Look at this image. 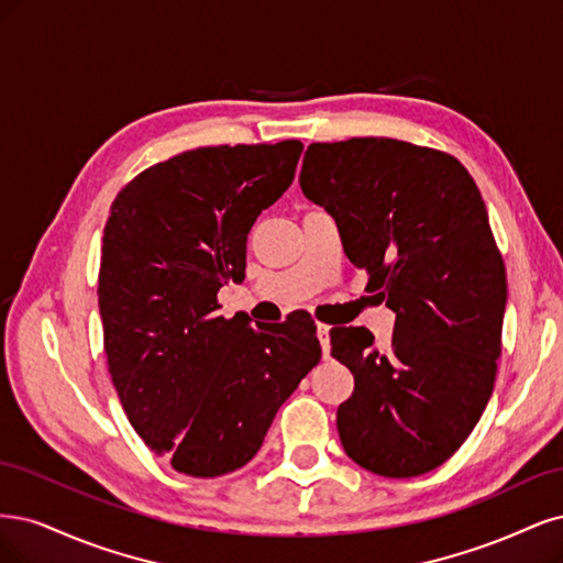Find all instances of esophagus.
<instances>
[{"label": "esophagus", "mask_w": 563, "mask_h": 563, "mask_svg": "<svg viewBox=\"0 0 563 563\" xmlns=\"http://www.w3.org/2000/svg\"><path fill=\"white\" fill-rule=\"evenodd\" d=\"M318 341H320V349H322V355L328 357L330 355V328L328 324H320L318 322Z\"/></svg>", "instance_id": "34e87169"}]
</instances>
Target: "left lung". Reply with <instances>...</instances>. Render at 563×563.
Masks as SVG:
<instances>
[{"mask_svg": "<svg viewBox=\"0 0 563 563\" xmlns=\"http://www.w3.org/2000/svg\"><path fill=\"white\" fill-rule=\"evenodd\" d=\"M299 185L395 313L386 353L365 328L330 332L355 378L341 444L380 477L430 473L482 419L500 357L507 278L482 194L461 161L393 137L311 144Z\"/></svg>", "mask_w": 563, "mask_h": 563, "instance_id": "8db88e82", "label": "left lung"}]
</instances>
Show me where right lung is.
Masks as SVG:
<instances>
[{
  "mask_svg": "<svg viewBox=\"0 0 563 563\" xmlns=\"http://www.w3.org/2000/svg\"><path fill=\"white\" fill-rule=\"evenodd\" d=\"M303 144H222L140 173L104 227L98 306L112 384L156 456L189 477L255 459L320 360L308 313L257 324L217 313L245 274L247 233L292 185Z\"/></svg>",
  "mask_w": 563,
  "mask_h": 563,
  "instance_id": "right-lung-1",
  "label": "right lung"
}]
</instances>
